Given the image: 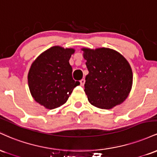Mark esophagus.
Masks as SVG:
<instances>
[{
	"label": "esophagus",
	"instance_id": "1",
	"mask_svg": "<svg viewBox=\"0 0 157 157\" xmlns=\"http://www.w3.org/2000/svg\"><path fill=\"white\" fill-rule=\"evenodd\" d=\"M80 82V86H83L84 84H85V82H86V81H85L84 79H82V80H81Z\"/></svg>",
	"mask_w": 157,
	"mask_h": 157
}]
</instances>
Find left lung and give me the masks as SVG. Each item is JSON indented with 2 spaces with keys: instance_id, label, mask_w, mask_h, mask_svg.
<instances>
[{
  "instance_id": "1",
  "label": "left lung",
  "mask_w": 157,
  "mask_h": 157,
  "mask_svg": "<svg viewBox=\"0 0 157 157\" xmlns=\"http://www.w3.org/2000/svg\"><path fill=\"white\" fill-rule=\"evenodd\" d=\"M82 50L89 70L84 91L90 103L110 109L125 101L133 83L132 70L127 60L109 48Z\"/></svg>"
}]
</instances>
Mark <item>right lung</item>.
<instances>
[{"label": "right lung", "instance_id": "obj_1", "mask_svg": "<svg viewBox=\"0 0 157 157\" xmlns=\"http://www.w3.org/2000/svg\"><path fill=\"white\" fill-rule=\"evenodd\" d=\"M74 48L56 46L40 54L32 63L28 74L30 92L46 109H54L66 103L73 89L80 85L72 78L69 64Z\"/></svg>", "mask_w": 157, "mask_h": 157}]
</instances>
